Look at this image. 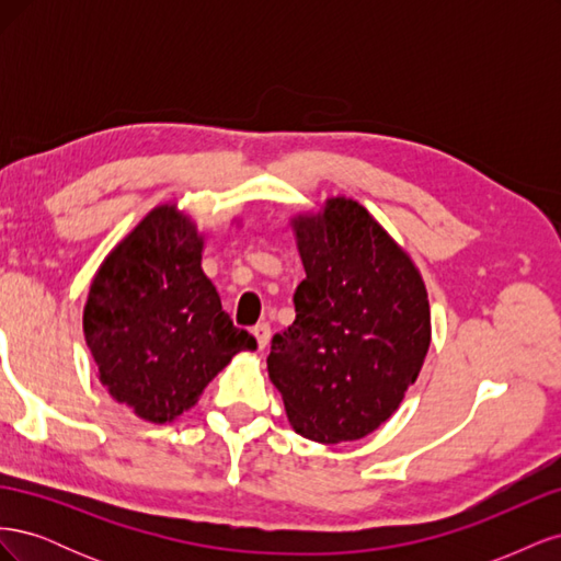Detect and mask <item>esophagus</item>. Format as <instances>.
I'll use <instances>...</instances> for the list:
<instances>
[{
	"mask_svg": "<svg viewBox=\"0 0 561 561\" xmlns=\"http://www.w3.org/2000/svg\"><path fill=\"white\" fill-rule=\"evenodd\" d=\"M252 334H254V339H257L260 348H264V346L268 344V336H271V328H268V322H257V325L252 328Z\"/></svg>",
	"mask_w": 561,
	"mask_h": 561,
	"instance_id": "1",
	"label": "esophagus"
}]
</instances>
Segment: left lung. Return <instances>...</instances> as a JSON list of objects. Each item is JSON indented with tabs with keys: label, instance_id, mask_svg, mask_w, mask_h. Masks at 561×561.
Segmentation results:
<instances>
[{
	"label": "left lung",
	"instance_id": "1",
	"mask_svg": "<svg viewBox=\"0 0 561 561\" xmlns=\"http://www.w3.org/2000/svg\"><path fill=\"white\" fill-rule=\"evenodd\" d=\"M304 278L295 322L271 339L268 377L293 428L316 443L377 431L404 398L431 346L426 285L360 203L332 198L295 219Z\"/></svg>",
	"mask_w": 561,
	"mask_h": 561
}]
</instances>
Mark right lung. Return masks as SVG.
Masks as SVG:
<instances>
[{
  "label": "right lung",
  "instance_id": "obj_1",
  "mask_svg": "<svg viewBox=\"0 0 561 561\" xmlns=\"http://www.w3.org/2000/svg\"><path fill=\"white\" fill-rule=\"evenodd\" d=\"M203 239L175 208L151 210L93 278L83 334L110 396L165 423L198 400L239 351V330L201 268Z\"/></svg>",
  "mask_w": 561,
  "mask_h": 561
}]
</instances>
